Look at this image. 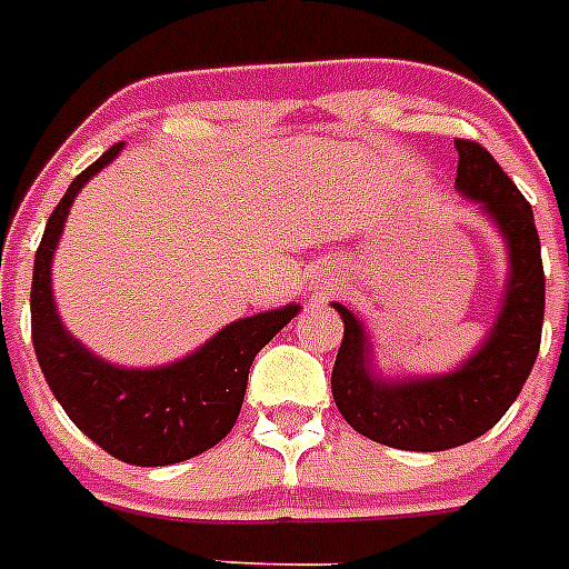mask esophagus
Listing matches in <instances>:
<instances>
[{
	"label": "esophagus",
	"mask_w": 569,
	"mask_h": 569,
	"mask_svg": "<svg viewBox=\"0 0 569 569\" xmlns=\"http://www.w3.org/2000/svg\"><path fill=\"white\" fill-rule=\"evenodd\" d=\"M336 290V276L333 273H319L313 281V293L319 296V299H325V296H330Z\"/></svg>",
	"instance_id": "esophagus-1"
}]
</instances>
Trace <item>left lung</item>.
<instances>
[{
  "label": "left lung",
  "instance_id": "1",
  "mask_svg": "<svg viewBox=\"0 0 569 569\" xmlns=\"http://www.w3.org/2000/svg\"><path fill=\"white\" fill-rule=\"evenodd\" d=\"M456 190L479 208L507 250L499 308L479 345L441 373L387 376L365 321L330 301L345 321L330 376L339 413L356 433L413 453L467 445L510 410L536 365L545 321V268L532 208L481 144L456 139Z\"/></svg>",
  "mask_w": 569,
  "mask_h": 569
}]
</instances>
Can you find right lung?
Here are the masks:
<instances>
[{
  "mask_svg": "<svg viewBox=\"0 0 569 569\" xmlns=\"http://www.w3.org/2000/svg\"><path fill=\"white\" fill-rule=\"evenodd\" d=\"M122 148L113 144L82 170L50 213L33 259L30 336L50 393L88 439L124 465L164 467L204 453L233 430L256 353L301 313V305L290 301L230 321L204 345L168 365H113L84 347L62 325L50 268L79 190Z\"/></svg>",
  "mask_w": 569,
  "mask_h": 569,
  "instance_id": "right-lung-1",
  "label": "right lung"
}]
</instances>
